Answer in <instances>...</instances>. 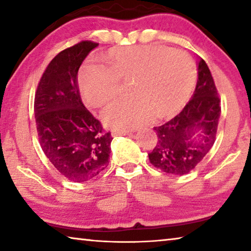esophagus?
<instances>
[{"instance_id": "esophagus-1", "label": "esophagus", "mask_w": 251, "mask_h": 251, "mask_svg": "<svg viewBox=\"0 0 251 251\" xmlns=\"http://www.w3.org/2000/svg\"><path fill=\"white\" fill-rule=\"evenodd\" d=\"M123 135H131V134L127 133V131H118V130L112 131V136H114V137H116V136H123Z\"/></svg>"}]
</instances>
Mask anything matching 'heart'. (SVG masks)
I'll return each mask as SVG.
<instances>
[{"instance_id": "1", "label": "heart", "mask_w": 251, "mask_h": 251, "mask_svg": "<svg viewBox=\"0 0 251 251\" xmlns=\"http://www.w3.org/2000/svg\"><path fill=\"white\" fill-rule=\"evenodd\" d=\"M108 66L88 61L78 74L85 104L100 107L116 96L121 82H130L129 101H114L101 112L110 128L127 131L151 122L172 117L192 96L197 80L196 64L182 50L159 45L115 48L107 55Z\"/></svg>"}]
</instances>
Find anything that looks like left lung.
<instances>
[{
    "label": "left lung",
    "instance_id": "1",
    "mask_svg": "<svg viewBox=\"0 0 251 251\" xmlns=\"http://www.w3.org/2000/svg\"><path fill=\"white\" fill-rule=\"evenodd\" d=\"M220 109L214 78L206 62L201 58L192 100L173 120L154 127L157 144L148 154L152 166L177 176L192 172L214 145Z\"/></svg>",
    "mask_w": 251,
    "mask_h": 251
}]
</instances>
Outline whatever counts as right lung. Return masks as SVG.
I'll use <instances>...</instances> for the list:
<instances>
[{"label":"right lung","instance_id":"1","mask_svg":"<svg viewBox=\"0 0 251 251\" xmlns=\"http://www.w3.org/2000/svg\"><path fill=\"white\" fill-rule=\"evenodd\" d=\"M99 43L82 41L65 49L46 67L34 100L42 150L53 166L75 182L92 179L108 166L112 135L85 107L77 73Z\"/></svg>","mask_w":251,"mask_h":251}]
</instances>
